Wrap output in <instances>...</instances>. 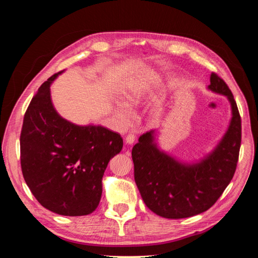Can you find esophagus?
<instances>
[{"instance_id": "esophagus-1", "label": "esophagus", "mask_w": 258, "mask_h": 258, "mask_svg": "<svg viewBox=\"0 0 258 258\" xmlns=\"http://www.w3.org/2000/svg\"><path fill=\"white\" fill-rule=\"evenodd\" d=\"M124 141H126V143L129 144V145L134 144L135 141H136V136H135L134 134H129V135L126 137V140H124Z\"/></svg>"}]
</instances>
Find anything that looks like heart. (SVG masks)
I'll return each mask as SVG.
<instances>
[{
  "label": "heart",
  "instance_id": "1",
  "mask_svg": "<svg viewBox=\"0 0 258 258\" xmlns=\"http://www.w3.org/2000/svg\"><path fill=\"white\" fill-rule=\"evenodd\" d=\"M144 77V81L130 85L129 87L123 91L122 98L126 104L124 105V103L119 102L117 103L115 107V116L122 124H127L131 120V112L128 106H134L139 102V100L141 98L146 86H148V84H151L153 82V80L155 79V75L153 73H150L146 74Z\"/></svg>",
  "mask_w": 258,
  "mask_h": 258
}]
</instances>
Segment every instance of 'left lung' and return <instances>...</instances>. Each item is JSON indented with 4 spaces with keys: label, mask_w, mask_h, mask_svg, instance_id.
I'll list each match as a JSON object with an SVG mask.
<instances>
[{
    "label": "left lung",
    "mask_w": 258,
    "mask_h": 258,
    "mask_svg": "<svg viewBox=\"0 0 258 258\" xmlns=\"http://www.w3.org/2000/svg\"><path fill=\"white\" fill-rule=\"evenodd\" d=\"M209 89L228 98L232 117L227 132L214 151L199 162L182 163L159 151L154 131L139 138L132 148L135 179L146 207L165 218L200 214L222 196L236 172L241 145V117L232 92L216 73Z\"/></svg>",
    "instance_id": "left-lung-1"
}]
</instances>
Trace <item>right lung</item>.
Segmentation results:
<instances>
[{
	"label": "right lung",
	"instance_id": "add662e5",
	"mask_svg": "<svg viewBox=\"0 0 258 258\" xmlns=\"http://www.w3.org/2000/svg\"><path fill=\"white\" fill-rule=\"evenodd\" d=\"M60 73L42 84L23 117L21 171L44 208L83 216L98 208L104 171L121 151L122 139L104 127L77 126L62 118L50 99V85Z\"/></svg>",
	"mask_w": 258,
	"mask_h": 258
}]
</instances>
